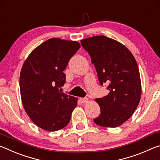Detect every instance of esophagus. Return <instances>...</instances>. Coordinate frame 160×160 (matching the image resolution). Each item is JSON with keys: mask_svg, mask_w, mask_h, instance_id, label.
<instances>
[{"mask_svg": "<svg viewBox=\"0 0 160 160\" xmlns=\"http://www.w3.org/2000/svg\"><path fill=\"white\" fill-rule=\"evenodd\" d=\"M80 101L83 104H86V103H88L89 102V99L88 98H80Z\"/></svg>", "mask_w": 160, "mask_h": 160, "instance_id": "obj_1", "label": "esophagus"}]
</instances>
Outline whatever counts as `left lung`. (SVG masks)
<instances>
[{"mask_svg": "<svg viewBox=\"0 0 160 160\" xmlns=\"http://www.w3.org/2000/svg\"><path fill=\"white\" fill-rule=\"evenodd\" d=\"M80 42L90 54L100 84L109 83L108 95L95 99L101 113L94 122L106 128L122 125L132 115L141 97V81L135 57L121 43L103 35Z\"/></svg>", "mask_w": 160, "mask_h": 160, "instance_id": "left-lung-1", "label": "left lung"}]
</instances>
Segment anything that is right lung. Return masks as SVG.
<instances>
[{"label": "right lung", "instance_id": "add662e5", "mask_svg": "<svg viewBox=\"0 0 160 160\" xmlns=\"http://www.w3.org/2000/svg\"><path fill=\"white\" fill-rule=\"evenodd\" d=\"M80 48L79 42L51 38L29 53L20 76L22 103L37 126L56 131L70 122L78 98L59 91L66 82L63 70Z\"/></svg>", "mask_w": 160, "mask_h": 160}]
</instances>
